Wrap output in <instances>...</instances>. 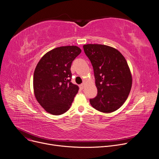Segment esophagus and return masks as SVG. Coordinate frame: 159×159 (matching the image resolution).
<instances>
[{
	"label": "esophagus",
	"mask_w": 159,
	"mask_h": 159,
	"mask_svg": "<svg viewBox=\"0 0 159 159\" xmlns=\"http://www.w3.org/2000/svg\"><path fill=\"white\" fill-rule=\"evenodd\" d=\"M85 82H84L83 83H82V84H80V88H81V89H84V86H85Z\"/></svg>",
	"instance_id": "obj_1"
}]
</instances>
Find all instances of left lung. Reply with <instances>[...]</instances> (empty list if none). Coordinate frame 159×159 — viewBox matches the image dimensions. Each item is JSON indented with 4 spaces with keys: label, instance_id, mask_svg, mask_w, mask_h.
Listing matches in <instances>:
<instances>
[{
    "label": "left lung",
    "instance_id": "8db88e82",
    "mask_svg": "<svg viewBox=\"0 0 159 159\" xmlns=\"http://www.w3.org/2000/svg\"><path fill=\"white\" fill-rule=\"evenodd\" d=\"M94 70L97 96L89 102L96 110L111 113L125 102L132 86V76L123 55L116 49L102 44L83 46Z\"/></svg>",
    "mask_w": 159,
    "mask_h": 159
}]
</instances>
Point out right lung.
Segmentation results:
<instances>
[{
  "label": "right lung",
  "instance_id": "obj_1",
  "mask_svg": "<svg viewBox=\"0 0 159 159\" xmlns=\"http://www.w3.org/2000/svg\"><path fill=\"white\" fill-rule=\"evenodd\" d=\"M81 49L77 46L56 48L40 59L34 74L37 102L48 113L59 115L69 110L79 87L71 82V65Z\"/></svg>",
  "mask_w": 159,
  "mask_h": 159
}]
</instances>
